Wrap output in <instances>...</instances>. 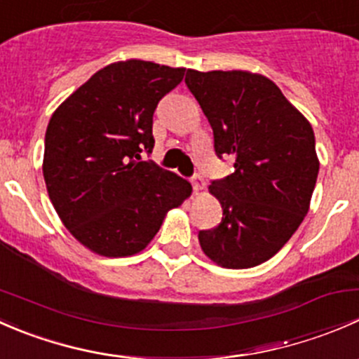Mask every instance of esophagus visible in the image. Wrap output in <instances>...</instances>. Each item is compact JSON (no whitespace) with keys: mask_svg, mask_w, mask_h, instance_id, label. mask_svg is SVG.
I'll use <instances>...</instances> for the list:
<instances>
[{"mask_svg":"<svg viewBox=\"0 0 359 359\" xmlns=\"http://www.w3.org/2000/svg\"><path fill=\"white\" fill-rule=\"evenodd\" d=\"M191 184H193V189H194V193H200V191L205 189V186H206L205 179H203L201 175H194L193 179H191Z\"/></svg>","mask_w":359,"mask_h":359,"instance_id":"obj_1","label":"esophagus"}]
</instances>
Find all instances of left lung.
<instances>
[{"label":"left lung","instance_id":"left-lung-1","mask_svg":"<svg viewBox=\"0 0 359 359\" xmlns=\"http://www.w3.org/2000/svg\"><path fill=\"white\" fill-rule=\"evenodd\" d=\"M186 85L213 130L215 154L234 172L212 180L222 222L200 231L203 252L247 269L276 255L309 210L320 163L309 121L271 79L247 71L187 69Z\"/></svg>","mask_w":359,"mask_h":359}]
</instances>
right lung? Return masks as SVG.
Returning <instances> with one entry per match:
<instances>
[{"mask_svg": "<svg viewBox=\"0 0 359 359\" xmlns=\"http://www.w3.org/2000/svg\"><path fill=\"white\" fill-rule=\"evenodd\" d=\"M184 71L146 60L111 64L53 112L43 158L46 189L64 226L92 252H140L166 212L191 194L182 177L140 161L153 153L158 102Z\"/></svg>", "mask_w": 359, "mask_h": 359, "instance_id": "add662e5", "label": "right lung"}]
</instances>
